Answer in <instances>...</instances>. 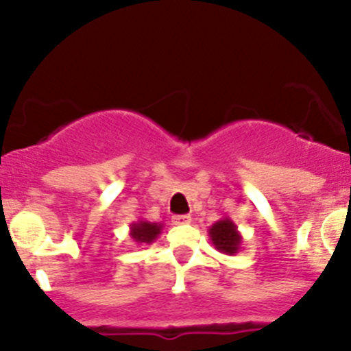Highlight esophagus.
Wrapping results in <instances>:
<instances>
[{
  "mask_svg": "<svg viewBox=\"0 0 351 351\" xmlns=\"http://www.w3.org/2000/svg\"><path fill=\"white\" fill-rule=\"evenodd\" d=\"M173 224H190V222H192V215H189V214H185V215H173Z\"/></svg>",
  "mask_w": 351,
  "mask_h": 351,
  "instance_id": "esophagus-1",
  "label": "esophagus"
}]
</instances>
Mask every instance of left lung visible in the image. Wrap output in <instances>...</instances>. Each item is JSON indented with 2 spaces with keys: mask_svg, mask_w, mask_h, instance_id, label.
<instances>
[{
  "mask_svg": "<svg viewBox=\"0 0 351 351\" xmlns=\"http://www.w3.org/2000/svg\"><path fill=\"white\" fill-rule=\"evenodd\" d=\"M208 238H210L215 250L224 254H231L232 256L238 251H241L243 236L231 217H222L221 221L214 222L208 228Z\"/></svg>",
  "mask_w": 351,
  "mask_h": 351,
  "instance_id": "8db88e82",
  "label": "left lung"
}]
</instances>
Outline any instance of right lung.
Wrapping results in <instances>:
<instances>
[{"label":"right lung","instance_id":"1","mask_svg":"<svg viewBox=\"0 0 351 351\" xmlns=\"http://www.w3.org/2000/svg\"><path fill=\"white\" fill-rule=\"evenodd\" d=\"M161 231L162 224H159V222H149L144 221V219H139V221L130 224L129 234L136 244H151L158 239Z\"/></svg>","mask_w":351,"mask_h":351}]
</instances>
